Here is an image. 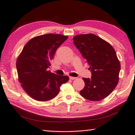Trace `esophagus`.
Here are the masks:
<instances>
[{
    "label": "esophagus",
    "mask_w": 135,
    "mask_h": 135,
    "mask_svg": "<svg viewBox=\"0 0 135 135\" xmlns=\"http://www.w3.org/2000/svg\"><path fill=\"white\" fill-rule=\"evenodd\" d=\"M70 80H74L76 79V77H70Z\"/></svg>",
    "instance_id": "esophagus-1"
}]
</instances>
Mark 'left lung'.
<instances>
[{
    "instance_id": "obj_1",
    "label": "left lung",
    "mask_w": 135,
    "mask_h": 135,
    "mask_svg": "<svg viewBox=\"0 0 135 135\" xmlns=\"http://www.w3.org/2000/svg\"><path fill=\"white\" fill-rule=\"evenodd\" d=\"M74 45L90 65L91 77L83 78L81 95L91 101L104 99L113 91L119 81L120 64L109 43L92 33L74 36Z\"/></svg>"
}]
</instances>
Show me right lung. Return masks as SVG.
Here are the masks:
<instances>
[{
    "mask_svg": "<svg viewBox=\"0 0 135 135\" xmlns=\"http://www.w3.org/2000/svg\"><path fill=\"white\" fill-rule=\"evenodd\" d=\"M67 36L48 33L31 39L24 46L16 61L19 81L29 96L46 102L57 96L60 86L67 83L68 76L51 73V65L57 48Z\"/></svg>",
    "mask_w": 135,
    "mask_h": 135,
    "instance_id": "1",
    "label": "right lung"
}]
</instances>
